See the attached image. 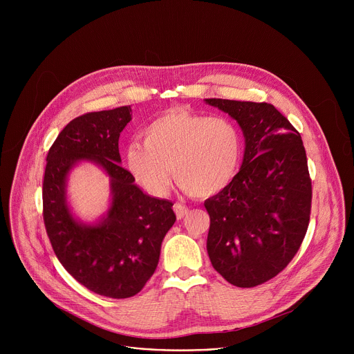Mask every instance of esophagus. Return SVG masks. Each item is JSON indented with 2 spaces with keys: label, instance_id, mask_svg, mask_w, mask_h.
<instances>
[{
  "label": "esophagus",
  "instance_id": "34e87169",
  "mask_svg": "<svg viewBox=\"0 0 354 354\" xmlns=\"http://www.w3.org/2000/svg\"><path fill=\"white\" fill-rule=\"evenodd\" d=\"M174 212L176 213V217H178V220H180V218H183L185 216H187V213H189V209H187L185 205H180V203H175V206H174Z\"/></svg>",
  "mask_w": 354,
  "mask_h": 354
}]
</instances>
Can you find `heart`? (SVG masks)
<instances>
[{"label":"heart","instance_id":"1","mask_svg":"<svg viewBox=\"0 0 354 354\" xmlns=\"http://www.w3.org/2000/svg\"><path fill=\"white\" fill-rule=\"evenodd\" d=\"M126 148V167L149 193L162 196L176 183L193 197H210L234 179L242 156L238 127L224 116L171 109Z\"/></svg>","mask_w":354,"mask_h":354}]
</instances>
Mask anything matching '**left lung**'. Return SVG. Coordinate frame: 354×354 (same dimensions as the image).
I'll use <instances>...</instances> for the list:
<instances>
[{"mask_svg": "<svg viewBox=\"0 0 354 354\" xmlns=\"http://www.w3.org/2000/svg\"><path fill=\"white\" fill-rule=\"evenodd\" d=\"M238 122L245 137L239 172L205 201L213 268L236 287L277 276L307 234L313 186L299 133L273 105L206 99Z\"/></svg>", "mask_w": 354, "mask_h": 354, "instance_id": "1", "label": "left lung"}]
</instances>
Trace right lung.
<instances>
[{
	"label": "right lung",
	"mask_w": 354,
	"mask_h": 354,
	"mask_svg": "<svg viewBox=\"0 0 354 354\" xmlns=\"http://www.w3.org/2000/svg\"><path fill=\"white\" fill-rule=\"evenodd\" d=\"M130 112V106H120L71 120L48 149L43 179V221L57 259L78 283L109 298L141 291L176 220L172 201L145 194L119 164V137ZM84 159L102 166L111 178V209L95 226L77 222L65 198L66 175Z\"/></svg>",
	"instance_id": "right-lung-1"
}]
</instances>
